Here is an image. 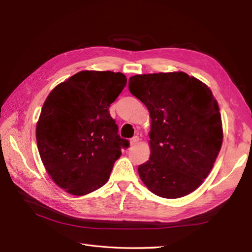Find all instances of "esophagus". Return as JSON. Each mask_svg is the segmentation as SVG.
Masks as SVG:
<instances>
[{
    "label": "esophagus",
    "instance_id": "34e87169",
    "mask_svg": "<svg viewBox=\"0 0 252 252\" xmlns=\"http://www.w3.org/2000/svg\"><path fill=\"white\" fill-rule=\"evenodd\" d=\"M139 141H140L139 136H133V138L130 140V145H131V146H134V145L138 143Z\"/></svg>",
    "mask_w": 252,
    "mask_h": 252
}]
</instances>
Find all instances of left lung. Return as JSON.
<instances>
[{
  "instance_id": "obj_1",
  "label": "left lung",
  "mask_w": 252,
  "mask_h": 252,
  "mask_svg": "<svg viewBox=\"0 0 252 252\" xmlns=\"http://www.w3.org/2000/svg\"><path fill=\"white\" fill-rule=\"evenodd\" d=\"M128 87L151 119V155L139 166L141 180L165 199L194 191L210 172L223 142L211 90L182 71L136 74Z\"/></svg>"
}]
</instances>
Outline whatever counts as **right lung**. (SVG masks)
<instances>
[{"instance_id":"obj_1","label":"right lung","mask_w":252,"mask_h":252,"mask_svg":"<svg viewBox=\"0 0 252 252\" xmlns=\"http://www.w3.org/2000/svg\"><path fill=\"white\" fill-rule=\"evenodd\" d=\"M123 73L80 71L59 84L36 124L42 162L58 186L74 195L101 188L129 141L122 139L109 107L126 86Z\"/></svg>"}]
</instances>
